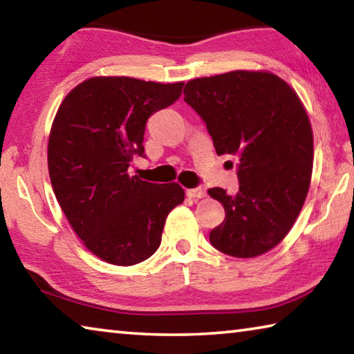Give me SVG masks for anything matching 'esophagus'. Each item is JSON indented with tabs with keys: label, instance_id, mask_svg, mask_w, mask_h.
<instances>
[{
	"label": "esophagus",
	"instance_id": "esophagus-1",
	"mask_svg": "<svg viewBox=\"0 0 354 354\" xmlns=\"http://www.w3.org/2000/svg\"><path fill=\"white\" fill-rule=\"evenodd\" d=\"M185 194H187L189 198H205L206 187H205V185H198V187H195V189L185 190Z\"/></svg>",
	"mask_w": 354,
	"mask_h": 354
}]
</instances>
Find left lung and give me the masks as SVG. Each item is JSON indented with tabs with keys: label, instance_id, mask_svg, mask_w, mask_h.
Masks as SVG:
<instances>
[{
	"label": "left lung",
	"instance_id": "left-lung-1",
	"mask_svg": "<svg viewBox=\"0 0 354 354\" xmlns=\"http://www.w3.org/2000/svg\"><path fill=\"white\" fill-rule=\"evenodd\" d=\"M184 101L206 123L217 154L239 159L237 194L207 190L226 214L209 241L234 257L267 253L290 231L309 190L314 142L301 101L277 75L247 70L192 80Z\"/></svg>",
	"mask_w": 354,
	"mask_h": 354
}]
</instances>
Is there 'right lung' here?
Returning a JSON list of instances; mask_svg holds the SVG:
<instances>
[{
    "instance_id": "1",
    "label": "right lung",
    "mask_w": 354,
    "mask_h": 354,
    "mask_svg": "<svg viewBox=\"0 0 354 354\" xmlns=\"http://www.w3.org/2000/svg\"><path fill=\"white\" fill-rule=\"evenodd\" d=\"M184 82L98 76L71 91L55 117L48 170L65 217L95 256L134 266L159 248L167 215L184 201L179 184L129 176L143 154L147 120L181 97Z\"/></svg>"
}]
</instances>
